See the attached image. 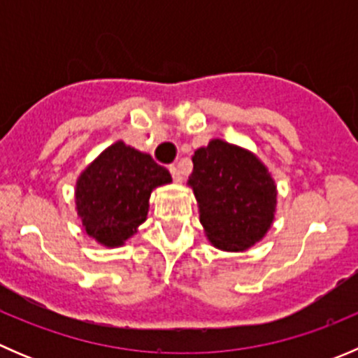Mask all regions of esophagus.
Returning <instances> with one entry per match:
<instances>
[{"mask_svg": "<svg viewBox=\"0 0 358 358\" xmlns=\"http://www.w3.org/2000/svg\"><path fill=\"white\" fill-rule=\"evenodd\" d=\"M169 173H171V176H173V180H175V182H180V180H182V173H180L178 166H176V164L169 166Z\"/></svg>", "mask_w": 358, "mask_h": 358, "instance_id": "34e87169", "label": "esophagus"}]
</instances>
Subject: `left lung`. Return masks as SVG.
I'll return each instance as SVG.
<instances>
[{
    "mask_svg": "<svg viewBox=\"0 0 358 358\" xmlns=\"http://www.w3.org/2000/svg\"><path fill=\"white\" fill-rule=\"evenodd\" d=\"M189 185L199 204L206 237L223 251H244L273 223L277 187L266 166L249 150L215 138L192 156Z\"/></svg>",
    "mask_w": 358,
    "mask_h": 358,
    "instance_id": "1",
    "label": "left lung"
}]
</instances>
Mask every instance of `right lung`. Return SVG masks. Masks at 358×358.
<instances>
[{"mask_svg": "<svg viewBox=\"0 0 358 358\" xmlns=\"http://www.w3.org/2000/svg\"><path fill=\"white\" fill-rule=\"evenodd\" d=\"M166 183H171V175L149 154L121 140L112 143L76 183L83 229L103 246H122L147 220L152 190Z\"/></svg>", "mask_w": 358, "mask_h": 358, "instance_id": "1", "label": "right lung"}]
</instances>
